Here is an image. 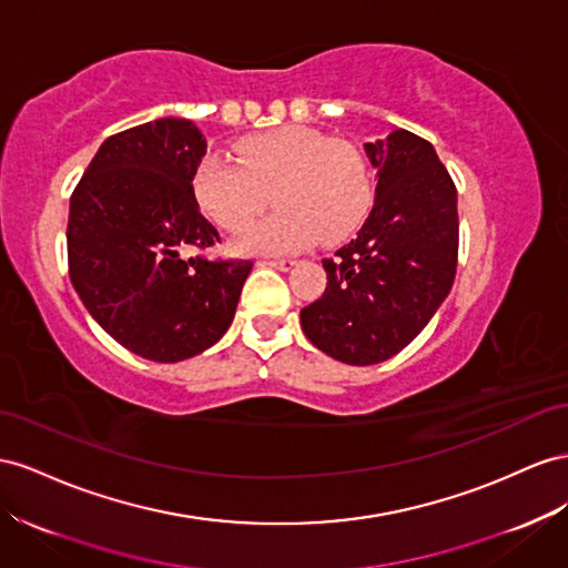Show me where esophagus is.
I'll list each match as a JSON object with an SVG mask.
<instances>
[{"instance_id": "obj_1", "label": "esophagus", "mask_w": 568, "mask_h": 568, "mask_svg": "<svg viewBox=\"0 0 568 568\" xmlns=\"http://www.w3.org/2000/svg\"><path fill=\"white\" fill-rule=\"evenodd\" d=\"M260 265H270V267H277V270H291L296 265V260H291V257H265V260H260Z\"/></svg>"}]
</instances>
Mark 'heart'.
Instances as JSON below:
<instances>
[{
  "mask_svg": "<svg viewBox=\"0 0 568 568\" xmlns=\"http://www.w3.org/2000/svg\"><path fill=\"white\" fill-rule=\"evenodd\" d=\"M236 162L207 155L195 166L193 195L207 217L226 232L251 224L272 201L267 220L236 239L243 253H284L315 239H346L371 207L373 181L363 152L325 133L282 126L243 138Z\"/></svg>",
  "mask_w": 568,
  "mask_h": 568,
  "instance_id": "1",
  "label": "heart"
}]
</instances>
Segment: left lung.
<instances>
[{
  "label": "left lung",
  "instance_id": "1",
  "mask_svg": "<svg viewBox=\"0 0 568 568\" xmlns=\"http://www.w3.org/2000/svg\"><path fill=\"white\" fill-rule=\"evenodd\" d=\"M377 170L373 212L325 257L327 288L301 311L305 336L348 365L382 363L433 320L458 260L456 186L425 138L406 129L365 143Z\"/></svg>",
  "mask_w": 568,
  "mask_h": 568
}]
</instances>
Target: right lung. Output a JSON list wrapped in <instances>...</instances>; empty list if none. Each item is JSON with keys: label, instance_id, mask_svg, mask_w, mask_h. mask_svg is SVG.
Wrapping results in <instances>:
<instances>
[{"label": "right lung", "instance_id": "add662e5", "mask_svg": "<svg viewBox=\"0 0 568 568\" xmlns=\"http://www.w3.org/2000/svg\"><path fill=\"white\" fill-rule=\"evenodd\" d=\"M207 150L189 119L106 138L71 193L69 277L88 313L135 356L176 363L217 344L251 260L186 253L220 241L193 195Z\"/></svg>", "mask_w": 568, "mask_h": 568}]
</instances>
